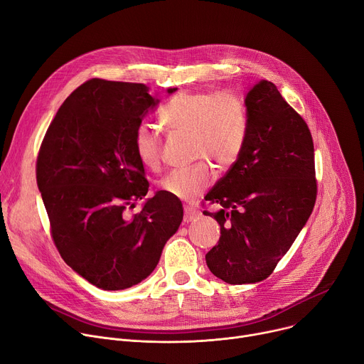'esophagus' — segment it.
Masks as SVG:
<instances>
[{"mask_svg":"<svg viewBox=\"0 0 364 364\" xmlns=\"http://www.w3.org/2000/svg\"><path fill=\"white\" fill-rule=\"evenodd\" d=\"M200 215H201V213H200L197 208H193V207H191V205H186V207H185L183 221H185V223L195 221V220H197Z\"/></svg>","mask_w":364,"mask_h":364,"instance_id":"obj_1","label":"esophagus"}]
</instances>
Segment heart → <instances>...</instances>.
I'll use <instances>...</instances> for the list:
<instances>
[{
    "mask_svg": "<svg viewBox=\"0 0 364 364\" xmlns=\"http://www.w3.org/2000/svg\"><path fill=\"white\" fill-rule=\"evenodd\" d=\"M173 132L191 136V167L172 171L159 188L181 201H193L213 181L211 166L228 171L239 160L249 134V107L243 96L232 90H185L167 100L159 114ZM134 150L149 169L161 161V139L157 129L139 122L134 129ZM208 161L205 162V160Z\"/></svg>",
    "mask_w": 364,
    "mask_h": 364,
    "instance_id": "obj_1",
    "label": "heart"
}]
</instances>
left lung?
I'll list each match as a JSON object with an SVG mask.
<instances>
[{
	"instance_id": "1",
	"label": "left lung",
	"mask_w": 364,
	"mask_h": 364,
	"mask_svg": "<svg viewBox=\"0 0 364 364\" xmlns=\"http://www.w3.org/2000/svg\"><path fill=\"white\" fill-rule=\"evenodd\" d=\"M249 134L239 160L205 201L221 236L205 255L210 271L229 284L269 277L311 217L316 195L315 150L309 127L271 81L246 96Z\"/></svg>"
}]
</instances>
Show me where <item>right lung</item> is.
Listing matches in <instances>:
<instances>
[{"label": "right lung", "instance_id": "obj_1", "mask_svg": "<svg viewBox=\"0 0 364 364\" xmlns=\"http://www.w3.org/2000/svg\"><path fill=\"white\" fill-rule=\"evenodd\" d=\"M157 103L141 82L87 80L61 105L39 149L36 182L52 240L102 290L147 278L183 218L182 203L163 191L132 211L149 192L134 129Z\"/></svg>", "mask_w": 364, "mask_h": 364}]
</instances>
